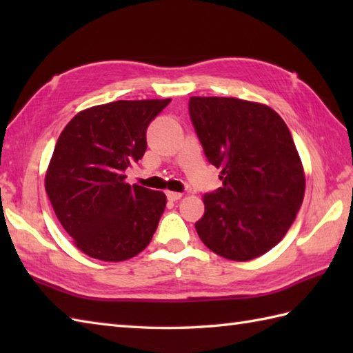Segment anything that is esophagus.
Returning a JSON list of instances; mask_svg holds the SVG:
<instances>
[{
    "label": "esophagus",
    "instance_id": "esophagus-1",
    "mask_svg": "<svg viewBox=\"0 0 353 353\" xmlns=\"http://www.w3.org/2000/svg\"><path fill=\"white\" fill-rule=\"evenodd\" d=\"M167 197H168V200H171V201H177V200L182 199V194H181V192H174V191H168V192H167Z\"/></svg>",
    "mask_w": 353,
    "mask_h": 353
}]
</instances>
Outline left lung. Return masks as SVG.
<instances>
[{
  "instance_id": "8db88e82",
  "label": "left lung",
  "mask_w": 353,
  "mask_h": 353,
  "mask_svg": "<svg viewBox=\"0 0 353 353\" xmlns=\"http://www.w3.org/2000/svg\"><path fill=\"white\" fill-rule=\"evenodd\" d=\"M190 115L223 188L205 194L201 241L230 261H249L281 241L305 196V171L287 124L267 104L191 97Z\"/></svg>"
}]
</instances>
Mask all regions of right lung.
Listing matches in <instances>:
<instances>
[{"instance_id": "right-lung-1", "label": "right lung", "mask_w": 353, "mask_h": 353, "mask_svg": "<svg viewBox=\"0 0 353 353\" xmlns=\"http://www.w3.org/2000/svg\"><path fill=\"white\" fill-rule=\"evenodd\" d=\"M171 99L118 100L79 112L65 125L45 174V191L79 250L106 262L137 256L167 205L162 191L125 182L147 150V127Z\"/></svg>"}]
</instances>
